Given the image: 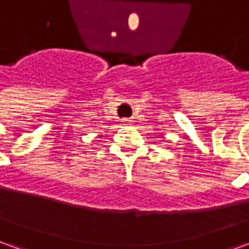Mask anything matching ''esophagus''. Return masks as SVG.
<instances>
[{
  "instance_id": "34e87169",
  "label": "esophagus",
  "mask_w": 249,
  "mask_h": 249,
  "mask_svg": "<svg viewBox=\"0 0 249 249\" xmlns=\"http://www.w3.org/2000/svg\"><path fill=\"white\" fill-rule=\"evenodd\" d=\"M130 123H132V120H129V119H124L123 120V124H130Z\"/></svg>"
}]
</instances>
